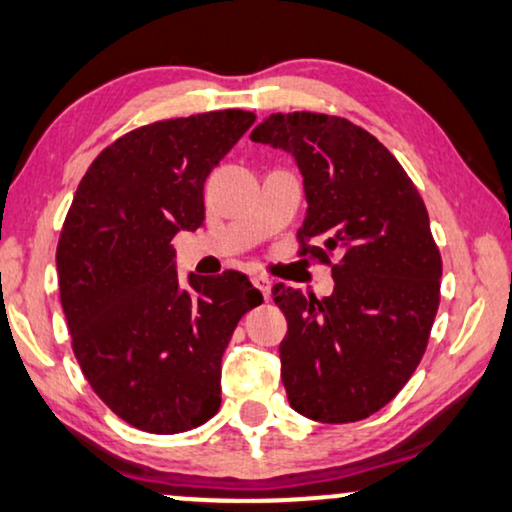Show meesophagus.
Returning <instances> with one entry per match:
<instances>
[{
  "label": "esophagus",
  "mask_w": 512,
  "mask_h": 512,
  "mask_svg": "<svg viewBox=\"0 0 512 512\" xmlns=\"http://www.w3.org/2000/svg\"><path fill=\"white\" fill-rule=\"evenodd\" d=\"M252 283H255V288L262 290V295L269 300V295H271V281H269V276H264V274H252Z\"/></svg>",
  "instance_id": "obj_1"
}]
</instances>
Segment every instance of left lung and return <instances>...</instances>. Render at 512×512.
Masks as SVG:
<instances>
[{
    "instance_id": "1",
    "label": "left lung",
    "mask_w": 512,
    "mask_h": 512,
    "mask_svg": "<svg viewBox=\"0 0 512 512\" xmlns=\"http://www.w3.org/2000/svg\"><path fill=\"white\" fill-rule=\"evenodd\" d=\"M250 139L295 158L309 205L300 255L331 264L335 281L321 300L271 288L288 321L278 352L290 406L319 423L364 420L397 397L428 347L442 278L428 210L397 158L338 115L274 113Z\"/></svg>"
}]
</instances>
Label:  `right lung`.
I'll list each match as a JSON object with an SVG mask.
<instances>
[{
  "label": "right lung",
  "instance_id": "right-lung-1",
  "mask_svg": "<svg viewBox=\"0 0 512 512\" xmlns=\"http://www.w3.org/2000/svg\"><path fill=\"white\" fill-rule=\"evenodd\" d=\"M255 113L212 111L132 129L89 165L56 248L73 352L103 404L134 428L174 435L222 404V354L262 302L248 276L189 274L172 238L205 219L203 184Z\"/></svg>",
  "mask_w": 512,
  "mask_h": 512
}]
</instances>
